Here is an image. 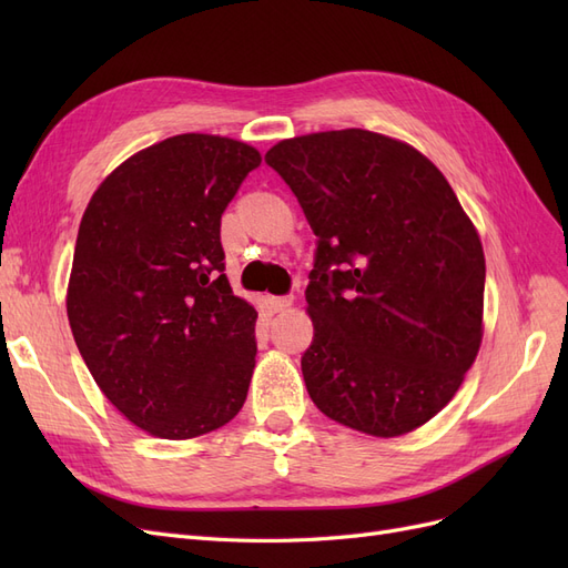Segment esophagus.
Returning <instances> with one entry per match:
<instances>
[{"label": "esophagus", "mask_w": 568, "mask_h": 568, "mask_svg": "<svg viewBox=\"0 0 568 568\" xmlns=\"http://www.w3.org/2000/svg\"><path fill=\"white\" fill-rule=\"evenodd\" d=\"M267 305H270V311L282 313V311H286V307L294 305V296H267Z\"/></svg>", "instance_id": "obj_1"}]
</instances>
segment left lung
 <instances>
[{
    "label": "left lung",
    "mask_w": 568,
    "mask_h": 568,
    "mask_svg": "<svg viewBox=\"0 0 568 568\" xmlns=\"http://www.w3.org/2000/svg\"><path fill=\"white\" fill-rule=\"evenodd\" d=\"M265 161L320 239L305 288L307 393L367 436L415 432L453 400L484 338L474 222L424 153L379 132L291 136Z\"/></svg>",
    "instance_id": "1"
}]
</instances>
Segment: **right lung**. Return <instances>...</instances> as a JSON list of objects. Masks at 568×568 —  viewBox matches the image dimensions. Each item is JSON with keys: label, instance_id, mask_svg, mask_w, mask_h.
<instances>
[{"label": "right lung", "instance_id": "right-lung-1", "mask_svg": "<svg viewBox=\"0 0 568 568\" xmlns=\"http://www.w3.org/2000/svg\"><path fill=\"white\" fill-rule=\"evenodd\" d=\"M261 151L178 134L120 163L84 209L65 311L84 365L146 434L232 422L255 367V307L232 294L220 217Z\"/></svg>", "mask_w": 568, "mask_h": 568}]
</instances>
